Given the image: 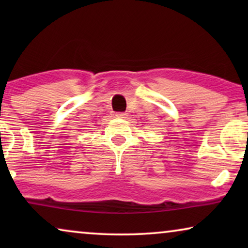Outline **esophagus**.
Masks as SVG:
<instances>
[{"mask_svg": "<svg viewBox=\"0 0 248 248\" xmlns=\"http://www.w3.org/2000/svg\"><path fill=\"white\" fill-rule=\"evenodd\" d=\"M115 116H116L117 118H125L127 116V114L126 113H117Z\"/></svg>", "mask_w": 248, "mask_h": 248, "instance_id": "34e87169", "label": "esophagus"}]
</instances>
